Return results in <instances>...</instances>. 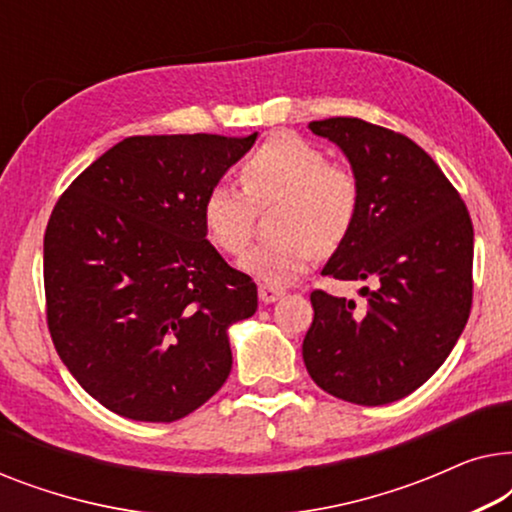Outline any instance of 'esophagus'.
<instances>
[{
  "mask_svg": "<svg viewBox=\"0 0 512 512\" xmlns=\"http://www.w3.org/2000/svg\"><path fill=\"white\" fill-rule=\"evenodd\" d=\"M284 289H279V286H270V284H258V298H261V303H275L284 296Z\"/></svg>",
  "mask_w": 512,
  "mask_h": 512,
  "instance_id": "obj_1",
  "label": "esophagus"
}]
</instances>
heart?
<instances>
[{
	"instance_id": "heart-1",
	"label": "heart",
	"mask_w": 512,
	"mask_h": 512,
	"mask_svg": "<svg viewBox=\"0 0 512 512\" xmlns=\"http://www.w3.org/2000/svg\"><path fill=\"white\" fill-rule=\"evenodd\" d=\"M240 177L244 188H209L202 221L216 247L240 256L251 242L256 209L279 202L272 216L277 237L258 244L240 261V268L263 284H291L319 251H333L354 226L361 198L354 172L328 163L326 153L305 139L270 137L247 158Z\"/></svg>"
}]
</instances>
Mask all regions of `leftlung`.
Wrapping results in <instances>:
<instances>
[{"mask_svg":"<svg viewBox=\"0 0 512 512\" xmlns=\"http://www.w3.org/2000/svg\"><path fill=\"white\" fill-rule=\"evenodd\" d=\"M345 153L359 212L321 275L363 282L354 300L312 291L307 373L356 405H384L422 387L457 345L473 303V223L443 170L401 132L361 118L312 121Z\"/></svg>","mask_w":512,"mask_h":512,"instance_id":"obj_1","label":"left lung"}]
</instances>
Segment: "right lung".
Returning a JSON list of instances; mask_svg holds the SVG:
<instances>
[{"mask_svg": "<svg viewBox=\"0 0 512 512\" xmlns=\"http://www.w3.org/2000/svg\"><path fill=\"white\" fill-rule=\"evenodd\" d=\"M256 135L128 137L55 202L48 331L74 380L116 415L177 422L228 380V328L256 312L258 293L205 240L202 202Z\"/></svg>", "mask_w": 512, "mask_h": 512, "instance_id": "right-lung-1", "label": "right lung"}]
</instances>
